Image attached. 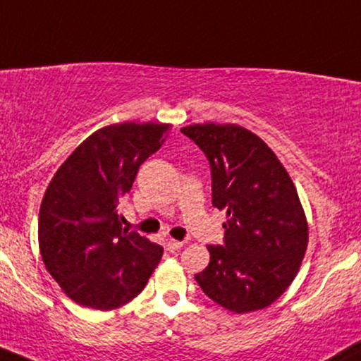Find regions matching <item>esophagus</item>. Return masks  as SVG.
Instances as JSON below:
<instances>
[{"label":"esophagus","instance_id":"esophagus-1","mask_svg":"<svg viewBox=\"0 0 361 361\" xmlns=\"http://www.w3.org/2000/svg\"><path fill=\"white\" fill-rule=\"evenodd\" d=\"M182 246H184V243L176 241V239H171V241H167V251H171V252L179 251Z\"/></svg>","mask_w":361,"mask_h":361}]
</instances>
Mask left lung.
<instances>
[{
  "label": "left lung",
  "mask_w": 361,
  "mask_h": 361,
  "mask_svg": "<svg viewBox=\"0 0 361 361\" xmlns=\"http://www.w3.org/2000/svg\"><path fill=\"white\" fill-rule=\"evenodd\" d=\"M206 154L212 206L224 209V244L195 274L206 295L234 313L274 303L300 271L308 222L291 177L256 133L235 123L180 128Z\"/></svg>",
  "instance_id": "left-lung-1"
}]
</instances>
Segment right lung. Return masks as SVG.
<instances>
[{"label": "right lung", "mask_w": 361, "mask_h": 361, "mask_svg": "<svg viewBox=\"0 0 361 361\" xmlns=\"http://www.w3.org/2000/svg\"><path fill=\"white\" fill-rule=\"evenodd\" d=\"M169 130V123L154 122L100 128L48 184L39 207V252L44 268L75 303L118 308L139 295L157 268L164 247L123 229L117 207Z\"/></svg>", "instance_id": "right-lung-1"}]
</instances>
